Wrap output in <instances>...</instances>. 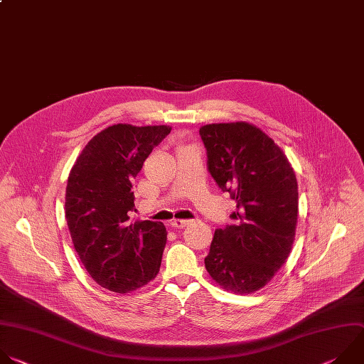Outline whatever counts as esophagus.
Returning a JSON list of instances; mask_svg holds the SVG:
<instances>
[{"instance_id":"esophagus-1","label":"esophagus","mask_w":364,"mask_h":364,"mask_svg":"<svg viewBox=\"0 0 364 364\" xmlns=\"http://www.w3.org/2000/svg\"><path fill=\"white\" fill-rule=\"evenodd\" d=\"M189 224V221L188 220H173L172 223H171V225L173 227V228H183V227H186Z\"/></svg>"}]
</instances>
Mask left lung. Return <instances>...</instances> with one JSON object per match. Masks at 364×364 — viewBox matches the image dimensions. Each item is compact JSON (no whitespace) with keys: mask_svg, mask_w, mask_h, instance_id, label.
<instances>
[{"mask_svg":"<svg viewBox=\"0 0 364 364\" xmlns=\"http://www.w3.org/2000/svg\"><path fill=\"white\" fill-rule=\"evenodd\" d=\"M199 134L209 173L237 202L234 223L215 230L205 268L227 291L250 294L271 281L291 251L297 178L278 144L254 124L212 123Z\"/></svg>","mask_w":364,"mask_h":364,"instance_id":"1","label":"left lung"}]
</instances>
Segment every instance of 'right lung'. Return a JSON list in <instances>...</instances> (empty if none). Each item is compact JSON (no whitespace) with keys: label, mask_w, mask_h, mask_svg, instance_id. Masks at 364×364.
Returning <instances> with one entry per match:
<instances>
[{"label":"right lung","mask_w":364,"mask_h":364,"mask_svg":"<svg viewBox=\"0 0 364 364\" xmlns=\"http://www.w3.org/2000/svg\"><path fill=\"white\" fill-rule=\"evenodd\" d=\"M169 126L113 124L97 133L73 165L65 188V220L90 277L124 294L156 277L166 244L162 223L130 221L133 179Z\"/></svg>","instance_id":"right-lung-1"}]
</instances>
